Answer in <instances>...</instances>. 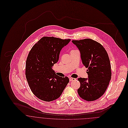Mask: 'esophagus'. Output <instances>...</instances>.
<instances>
[{
	"label": "esophagus",
	"mask_w": 128,
	"mask_h": 128,
	"mask_svg": "<svg viewBox=\"0 0 128 128\" xmlns=\"http://www.w3.org/2000/svg\"><path fill=\"white\" fill-rule=\"evenodd\" d=\"M75 80V78H72V77H70V81H74Z\"/></svg>",
	"instance_id": "esophagus-1"
}]
</instances>
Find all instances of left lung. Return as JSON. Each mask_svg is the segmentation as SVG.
Here are the masks:
<instances>
[{"instance_id":"1","label":"left lung","mask_w":128,"mask_h":128,"mask_svg":"<svg viewBox=\"0 0 128 128\" xmlns=\"http://www.w3.org/2000/svg\"><path fill=\"white\" fill-rule=\"evenodd\" d=\"M80 51L84 66L88 68V78H79L80 86L77 92L87 101H94L102 96L109 85L111 77L108 55L104 48L91 39L72 40Z\"/></svg>"}]
</instances>
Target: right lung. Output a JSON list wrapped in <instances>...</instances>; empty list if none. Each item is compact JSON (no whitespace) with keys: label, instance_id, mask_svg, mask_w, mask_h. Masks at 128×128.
<instances>
[{"label":"right lung","instance_id":"add662e5","mask_svg":"<svg viewBox=\"0 0 128 128\" xmlns=\"http://www.w3.org/2000/svg\"><path fill=\"white\" fill-rule=\"evenodd\" d=\"M70 41L54 37H43L32 47L27 57L26 76L33 94L41 100L58 98L70 80L60 77L52 68L59 59L62 49Z\"/></svg>","mask_w":128,"mask_h":128}]
</instances>
